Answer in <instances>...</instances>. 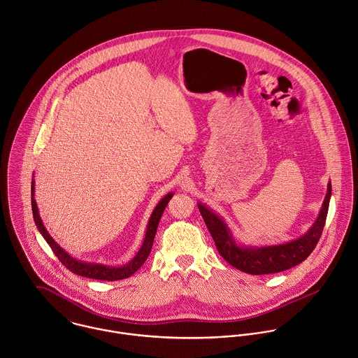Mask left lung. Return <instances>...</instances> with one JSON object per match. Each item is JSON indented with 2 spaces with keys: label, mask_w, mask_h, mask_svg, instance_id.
<instances>
[{
  "label": "left lung",
  "mask_w": 358,
  "mask_h": 358,
  "mask_svg": "<svg viewBox=\"0 0 358 358\" xmlns=\"http://www.w3.org/2000/svg\"><path fill=\"white\" fill-rule=\"evenodd\" d=\"M331 191H332V185L329 184L328 194L325 196L321 213L307 234H304L299 240H294L283 245L264 247V248L238 247L231 238V234L226 227V224L223 223V220L208 208L202 205H198V206L205 220V224L215 240L219 254L231 266L250 275H269V273L287 271L301 264L314 251V248L317 247L321 238V234L324 231V226L327 222Z\"/></svg>",
  "instance_id": "8db88e82"
}]
</instances>
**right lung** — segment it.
I'll return each mask as SVG.
<instances>
[{
	"label": "right lung",
	"instance_id": "obj_1",
	"mask_svg": "<svg viewBox=\"0 0 358 358\" xmlns=\"http://www.w3.org/2000/svg\"><path fill=\"white\" fill-rule=\"evenodd\" d=\"M31 192H34V184L31 182ZM33 195V194H31ZM171 194L166 195L155 208L149 224H148V230H146V236H145V241L142 244V248L139 250L138 255L125 266L122 268H107L103 265H96V264H83L79 261H75L73 258H71L64 250L59 248V245L50 237V234L47 233L45 227L43 226V222L38 216V210L36 206V201L34 198H31V210H33V219L34 223L38 229V231L41 233V236L44 237V240L47 241V244L50 245V248L52 250V252L55 254V257L59 259V262L69 269L72 273L83 276V278H89V279H96V280H107V282H114V280H122L127 279L129 276H132L142 265L143 262L148 259L152 247H153V240H155V234L157 230V224L160 222V217L169 203V201L171 199Z\"/></svg>",
	"mask_w": 358,
	"mask_h": 358
}]
</instances>
